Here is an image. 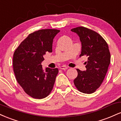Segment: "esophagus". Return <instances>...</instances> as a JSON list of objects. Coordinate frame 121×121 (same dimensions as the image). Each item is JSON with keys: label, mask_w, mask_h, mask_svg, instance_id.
I'll return each mask as SVG.
<instances>
[{"label": "esophagus", "mask_w": 121, "mask_h": 121, "mask_svg": "<svg viewBox=\"0 0 121 121\" xmlns=\"http://www.w3.org/2000/svg\"><path fill=\"white\" fill-rule=\"evenodd\" d=\"M68 66H60V69H61V70H66V69H68Z\"/></svg>", "instance_id": "obj_1"}]
</instances>
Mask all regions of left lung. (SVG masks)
<instances>
[{
    "instance_id": "8db88e82",
    "label": "left lung",
    "mask_w": 121,
    "mask_h": 121,
    "mask_svg": "<svg viewBox=\"0 0 121 121\" xmlns=\"http://www.w3.org/2000/svg\"><path fill=\"white\" fill-rule=\"evenodd\" d=\"M80 37L82 49L80 56H85L87 61L85 71L77 69L74 79L76 88L82 93L91 94L102 84L110 63V53L108 44L99 34L84 27L72 29Z\"/></svg>"
}]
</instances>
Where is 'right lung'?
Here are the masks:
<instances>
[{
  "mask_svg": "<svg viewBox=\"0 0 121 121\" xmlns=\"http://www.w3.org/2000/svg\"><path fill=\"white\" fill-rule=\"evenodd\" d=\"M60 32L55 29L40 30L31 33L15 51L13 68L17 82L28 95L36 99L51 93L57 68L43 69L41 62L47 52H52L54 37Z\"/></svg>",
  "mask_w": 121,
  "mask_h": 121,
  "instance_id": "add662e5",
  "label": "right lung"
}]
</instances>
